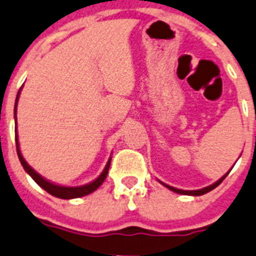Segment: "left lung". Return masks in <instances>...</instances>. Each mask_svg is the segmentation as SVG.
Segmentation results:
<instances>
[{
	"mask_svg": "<svg viewBox=\"0 0 256 256\" xmlns=\"http://www.w3.org/2000/svg\"><path fill=\"white\" fill-rule=\"evenodd\" d=\"M229 172H226L224 176H222V178H219V180L216 181V182H214L212 185H210V186H206V188H202V189H198V190H181V189H178V188H174V186H170V185L164 184V182H162V181H159L162 185H164L166 188H168L170 190L174 192V193H178V194H184V196H202V194H206L208 193V192H211L212 189H215L216 186H219L220 184L222 182V180L228 176Z\"/></svg>",
	"mask_w": 256,
	"mask_h": 256,
	"instance_id": "1",
	"label": "left lung"
}]
</instances>
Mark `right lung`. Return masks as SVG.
I'll use <instances>...</instances> for the list:
<instances>
[{
    "instance_id": "1",
    "label": "right lung",
    "mask_w": 256,
    "mask_h": 256,
    "mask_svg": "<svg viewBox=\"0 0 256 256\" xmlns=\"http://www.w3.org/2000/svg\"><path fill=\"white\" fill-rule=\"evenodd\" d=\"M20 90H22V88L19 89L18 94H16V100H15V107H14V114H15V142H16V152H18L19 160H20L22 166H23L24 171L27 172L30 178H34L37 184L42 188L44 190H46L48 193L52 194V196H56V198H62V200H72V198H80V196H88V194H90V193H93L94 190H97L98 188L102 185V182L104 181V178H106L107 172H108V168H110L111 156H110V159H108V162H107L106 167H104V170L102 171V174H100V176H98L96 180H93L92 182H89V184L82 185V186H63V185H56V184H54V182H50V181H48L46 178H44L41 174H37L34 168L30 167L27 162H26V159H24L23 155H22L20 149H19L18 132H16V106H18V100H19V96H20Z\"/></svg>"
}]
</instances>
